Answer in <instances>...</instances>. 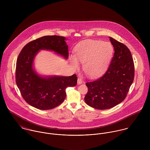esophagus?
<instances>
[{
    "label": "esophagus",
    "mask_w": 150,
    "mask_h": 150,
    "mask_svg": "<svg viewBox=\"0 0 150 150\" xmlns=\"http://www.w3.org/2000/svg\"><path fill=\"white\" fill-rule=\"evenodd\" d=\"M83 80L82 78L80 77H79L78 79H77V83H78V84H81L83 83Z\"/></svg>",
    "instance_id": "esophagus-1"
}]
</instances>
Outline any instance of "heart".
Returning <instances> with one entry per match:
<instances>
[{
  "label": "heart",
  "mask_w": 150,
  "mask_h": 150,
  "mask_svg": "<svg viewBox=\"0 0 150 150\" xmlns=\"http://www.w3.org/2000/svg\"><path fill=\"white\" fill-rule=\"evenodd\" d=\"M75 56H70L74 67L79 66V61L84 64V70L90 77H96L107 69L113 53V47L109 42L101 40H87L80 43L74 50Z\"/></svg>",
  "instance_id": "1"
}]
</instances>
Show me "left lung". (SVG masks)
<instances>
[{
    "mask_svg": "<svg viewBox=\"0 0 150 150\" xmlns=\"http://www.w3.org/2000/svg\"><path fill=\"white\" fill-rule=\"evenodd\" d=\"M114 54L106 72L101 77L86 83V103L99 110L117 106L126 98L134 77L131 52L123 43L110 37Z\"/></svg>",
    "mask_w": 150,
    "mask_h": 150,
    "instance_id": "left-lung-1",
    "label": "left lung"
}]
</instances>
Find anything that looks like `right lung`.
Listing matches in <instances>:
<instances>
[{
	"instance_id": "1",
	"label": "right lung",
	"mask_w": 150,
	"mask_h": 150,
	"mask_svg": "<svg viewBox=\"0 0 150 150\" xmlns=\"http://www.w3.org/2000/svg\"><path fill=\"white\" fill-rule=\"evenodd\" d=\"M65 38L45 36L26 44L20 53L16 64V80L23 99L30 106L40 110H50L58 106L66 98L65 90L77 83L76 74L71 76L38 75L33 68L34 58L40 50H48L67 59V45Z\"/></svg>"
}]
</instances>
